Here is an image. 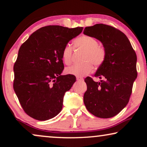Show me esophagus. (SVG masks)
I'll list each match as a JSON object with an SVG mask.
<instances>
[{"mask_svg": "<svg viewBox=\"0 0 147 147\" xmlns=\"http://www.w3.org/2000/svg\"><path fill=\"white\" fill-rule=\"evenodd\" d=\"M76 80H77V81H78V82L83 81V78H80V77H76Z\"/></svg>", "mask_w": 147, "mask_h": 147, "instance_id": "34e87169", "label": "esophagus"}]
</instances>
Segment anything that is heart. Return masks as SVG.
I'll return each instance as SVG.
<instances>
[{
    "label": "heart",
    "instance_id": "1",
    "mask_svg": "<svg viewBox=\"0 0 147 147\" xmlns=\"http://www.w3.org/2000/svg\"><path fill=\"white\" fill-rule=\"evenodd\" d=\"M76 48L84 51L82 61L80 64H74L67 67L65 72L67 74H71L78 77L85 76L93 70V64L94 66L101 65L105 61L106 53L103 47L98 45V42L93 37L88 35H82L73 41ZM73 49L69 45L64 47L61 53V58L63 63L68 65L71 63Z\"/></svg>",
    "mask_w": 147,
    "mask_h": 147
}]
</instances>
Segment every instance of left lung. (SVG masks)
<instances>
[{"label":"left lung","instance_id":"left-lung-1","mask_svg":"<svg viewBox=\"0 0 147 147\" xmlns=\"http://www.w3.org/2000/svg\"><path fill=\"white\" fill-rule=\"evenodd\" d=\"M84 34L100 41L106 50L104 63L94 74L104 80L87 77L84 102L91 113L100 118L113 117L128 103L138 76L137 56L125 34L113 27L96 24L86 27Z\"/></svg>","mask_w":147,"mask_h":147}]
</instances>
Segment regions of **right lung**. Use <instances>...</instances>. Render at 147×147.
Masks as SVG:
<instances>
[{"label": "right lung", "instance_id": "add662e5", "mask_svg": "<svg viewBox=\"0 0 147 147\" xmlns=\"http://www.w3.org/2000/svg\"><path fill=\"white\" fill-rule=\"evenodd\" d=\"M83 27L47 26L34 32L20 47L13 66V89L26 114L38 121L56 117L63 96L76 82L71 74L61 75V53Z\"/></svg>", "mask_w": 147, "mask_h": 147}]
</instances>
